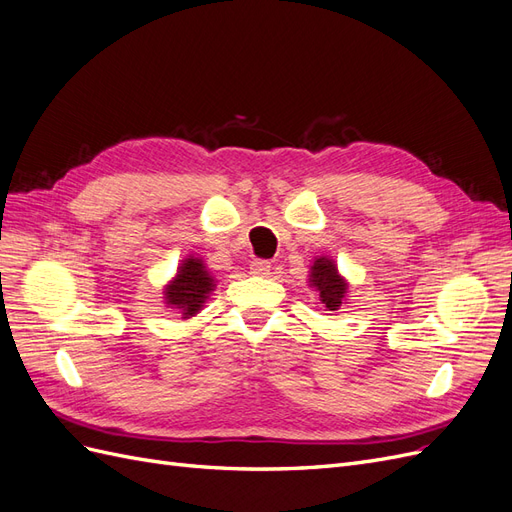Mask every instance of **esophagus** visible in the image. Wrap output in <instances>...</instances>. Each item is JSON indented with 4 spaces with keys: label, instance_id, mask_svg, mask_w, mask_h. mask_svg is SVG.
Segmentation results:
<instances>
[{
    "label": "esophagus",
    "instance_id": "1",
    "mask_svg": "<svg viewBox=\"0 0 512 512\" xmlns=\"http://www.w3.org/2000/svg\"><path fill=\"white\" fill-rule=\"evenodd\" d=\"M269 271H271L269 260H252L250 262V273H254V275L265 277V275H269Z\"/></svg>",
    "mask_w": 512,
    "mask_h": 512
}]
</instances>
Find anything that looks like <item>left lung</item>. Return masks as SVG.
I'll use <instances>...</instances> for the list:
<instances>
[{"mask_svg": "<svg viewBox=\"0 0 512 512\" xmlns=\"http://www.w3.org/2000/svg\"><path fill=\"white\" fill-rule=\"evenodd\" d=\"M309 286L316 288L320 294V303L329 309V312H335L346 299L348 292V282L339 275L335 262L327 256H320L314 260L312 271H309Z\"/></svg>", "mask_w": 512, "mask_h": 512, "instance_id": "8db88e82", "label": "left lung"}]
</instances>
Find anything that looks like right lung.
Instances as JSON below:
<instances>
[{
  "label": "right lung",
  "instance_id": "obj_1",
  "mask_svg": "<svg viewBox=\"0 0 512 512\" xmlns=\"http://www.w3.org/2000/svg\"><path fill=\"white\" fill-rule=\"evenodd\" d=\"M213 286L215 282L205 262L190 256L181 260V267L177 269L173 282L164 288V301L168 307L179 309L183 318H192L207 301Z\"/></svg>",
  "mask_w": 512,
  "mask_h": 512
}]
</instances>
